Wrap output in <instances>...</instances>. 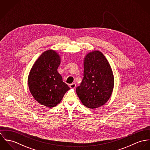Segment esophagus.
<instances>
[{
	"label": "esophagus",
	"instance_id": "obj_1",
	"mask_svg": "<svg viewBox=\"0 0 150 150\" xmlns=\"http://www.w3.org/2000/svg\"><path fill=\"white\" fill-rule=\"evenodd\" d=\"M69 87H70L71 88H76V84L75 83H72V84H70L69 85Z\"/></svg>",
	"mask_w": 150,
	"mask_h": 150
}]
</instances>
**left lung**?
<instances>
[{
	"label": "left lung",
	"mask_w": 150,
	"mask_h": 150,
	"mask_svg": "<svg viewBox=\"0 0 150 150\" xmlns=\"http://www.w3.org/2000/svg\"><path fill=\"white\" fill-rule=\"evenodd\" d=\"M83 66L84 77L81 86L76 87V94L86 107L100 108L112 96L115 84L113 71L99 50L87 53L83 59Z\"/></svg>",
	"instance_id": "left-lung-1"
}]
</instances>
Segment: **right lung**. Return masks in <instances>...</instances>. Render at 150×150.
<instances>
[{"mask_svg":"<svg viewBox=\"0 0 150 150\" xmlns=\"http://www.w3.org/2000/svg\"><path fill=\"white\" fill-rule=\"evenodd\" d=\"M60 63L61 57L56 50H45L34 62L28 76L29 88L32 96L47 108L59 104L70 89L57 71Z\"/></svg>","mask_w":150,"mask_h":150,"instance_id":"1","label":"right lung"}]
</instances>
